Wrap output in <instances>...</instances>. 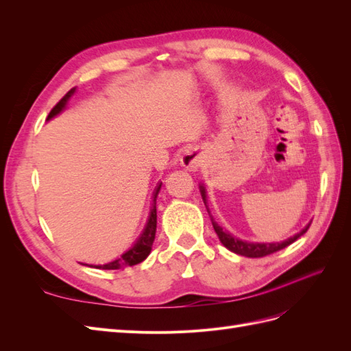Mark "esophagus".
Returning a JSON list of instances; mask_svg holds the SVG:
<instances>
[{"mask_svg": "<svg viewBox=\"0 0 351 351\" xmlns=\"http://www.w3.org/2000/svg\"><path fill=\"white\" fill-rule=\"evenodd\" d=\"M182 165L189 171H196L202 165V154L196 149H189L182 156Z\"/></svg>", "mask_w": 351, "mask_h": 351, "instance_id": "esophagus-1", "label": "esophagus"}]
</instances>
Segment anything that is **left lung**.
Segmentation results:
<instances>
[{
  "mask_svg": "<svg viewBox=\"0 0 351 351\" xmlns=\"http://www.w3.org/2000/svg\"><path fill=\"white\" fill-rule=\"evenodd\" d=\"M200 193H202V197H204V202L206 205L205 189L202 186H200ZM208 214H209V209H208ZM209 217H210V221H212V226H214V230L218 234L219 241L224 244V246L228 250L234 252L237 254H241V256H246V258H263V256H268V254H271V253H275V252H278L281 249H285L287 246H290V244L294 243L300 236H303L304 232L309 230V227H311V224L306 226L300 232H297L295 236L290 237L289 240H284L281 243H249V241H243V240L232 237L231 234H228L227 231H224L217 224L210 214H209Z\"/></svg>",
  "mask_w": 351,
  "mask_h": 351,
  "instance_id": "obj_1",
  "label": "left lung"
}]
</instances>
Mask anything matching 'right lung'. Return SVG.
I'll use <instances>...</instances> for the list:
<instances>
[{
    "instance_id": "obj_1",
    "label": "right lung",
    "mask_w": 351,
    "mask_h": 351,
    "mask_svg": "<svg viewBox=\"0 0 351 351\" xmlns=\"http://www.w3.org/2000/svg\"><path fill=\"white\" fill-rule=\"evenodd\" d=\"M74 92H76V88L70 89L64 95V97H62L57 102L56 107L52 108L51 112L48 114V119L47 120L52 119V117L57 115L58 112H61L62 110H64L67 101L70 99V97H71ZM159 190H161V184L156 187L155 193H154V204H152V209H151L149 221H147L146 228L143 230L139 240L134 243V246L132 249L127 250L125 253H123L119 259H115L114 262H110L107 265H97V267H95V268H98V269H123V268L133 267V265L141 263L142 261H145L147 258V254H149L151 250H152V244H154L155 232H156V196L159 193Z\"/></svg>"
}]
</instances>
